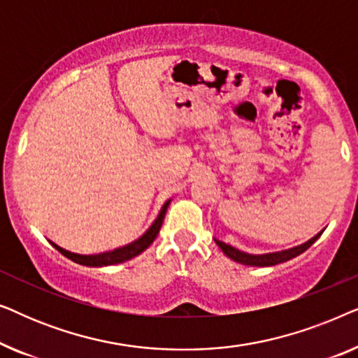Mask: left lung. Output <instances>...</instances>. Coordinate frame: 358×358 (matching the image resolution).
Returning <instances> with one entry per match:
<instances>
[{"label":"left lung","mask_w":358,"mask_h":358,"mask_svg":"<svg viewBox=\"0 0 358 358\" xmlns=\"http://www.w3.org/2000/svg\"><path fill=\"white\" fill-rule=\"evenodd\" d=\"M324 231V229H322ZM322 231H320L316 236H313L311 239H308L306 243L300 244V246H295L292 249H285V251H278V252H268V254H249L244 251H239V249L229 246V244L220 241V239H215V243L218 244V248L224 252V256H228L229 259H233L234 262L244 264V266H252V267H268V266H277V264L287 262L290 259L300 256L301 252H305L308 248L311 246L313 243L316 241L317 238L321 236Z\"/></svg>","instance_id":"left-lung-1"}]
</instances>
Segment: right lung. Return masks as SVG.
<instances>
[{"mask_svg": "<svg viewBox=\"0 0 358 358\" xmlns=\"http://www.w3.org/2000/svg\"><path fill=\"white\" fill-rule=\"evenodd\" d=\"M169 203H171V200H168V202L163 205V208H161L158 218L155 220V223L151 224V227L148 228V231H146L143 236L138 238L134 243L127 244V246L117 248V249H114V251H107V252H101V254H90V256H86V254L70 252V251H66V249L58 246V244L52 243V241L50 243H52L53 248L58 249V251L63 254V256L71 259L73 262L81 264V266H86V267H104V266H114V264L130 261V259H134L135 256H138V254L143 252L145 249L155 241L156 236H158L161 224H163L166 210H168Z\"/></svg>", "mask_w": 358, "mask_h": 358, "instance_id": "obj_1", "label": "right lung"}]
</instances>
